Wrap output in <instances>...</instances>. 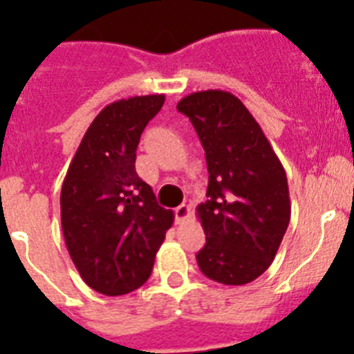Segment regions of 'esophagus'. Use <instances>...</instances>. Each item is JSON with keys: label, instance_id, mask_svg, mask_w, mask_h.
<instances>
[{"label": "esophagus", "instance_id": "34e87169", "mask_svg": "<svg viewBox=\"0 0 354 354\" xmlns=\"http://www.w3.org/2000/svg\"><path fill=\"white\" fill-rule=\"evenodd\" d=\"M190 215V208L187 205H180L174 209V218H176V224H183Z\"/></svg>", "mask_w": 354, "mask_h": 354}]
</instances>
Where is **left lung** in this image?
<instances>
[{
  "label": "left lung",
  "mask_w": 354,
  "mask_h": 354,
  "mask_svg": "<svg viewBox=\"0 0 354 354\" xmlns=\"http://www.w3.org/2000/svg\"><path fill=\"white\" fill-rule=\"evenodd\" d=\"M178 111L189 116L208 165L206 203L197 206L206 245L199 270L225 286L263 275L291 218L286 171L259 123L229 91L187 95Z\"/></svg>",
  "instance_id": "1"
}]
</instances>
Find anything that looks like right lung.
Returning <instances> with one entry per match:
<instances>
[{
  "label": "right lung",
  "instance_id": "right-lung-1",
  "mask_svg": "<svg viewBox=\"0 0 354 354\" xmlns=\"http://www.w3.org/2000/svg\"><path fill=\"white\" fill-rule=\"evenodd\" d=\"M164 95L122 98L86 130L62 187L66 248L86 284L106 296L141 288L173 225L136 171L139 139L164 106Z\"/></svg>",
  "mask_w": 354,
  "mask_h": 354
}]
</instances>
